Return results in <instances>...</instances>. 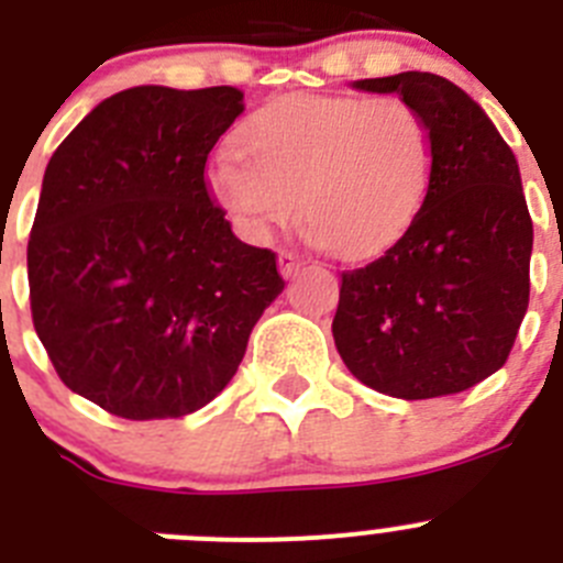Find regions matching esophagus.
Listing matches in <instances>:
<instances>
[{"instance_id":"1","label":"esophagus","mask_w":563,"mask_h":563,"mask_svg":"<svg viewBox=\"0 0 563 563\" xmlns=\"http://www.w3.org/2000/svg\"><path fill=\"white\" fill-rule=\"evenodd\" d=\"M301 267H305V258L298 256V253L292 251L278 253V271H282V276H292V273H298Z\"/></svg>"}]
</instances>
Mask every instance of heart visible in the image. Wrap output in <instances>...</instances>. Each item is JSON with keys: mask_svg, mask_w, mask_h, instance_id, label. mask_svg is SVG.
Segmentation results:
<instances>
[{"mask_svg": "<svg viewBox=\"0 0 563 563\" xmlns=\"http://www.w3.org/2000/svg\"><path fill=\"white\" fill-rule=\"evenodd\" d=\"M434 177V137L400 98L285 96L217 154L208 191L251 239L298 220L343 258L389 247L415 222Z\"/></svg>", "mask_w": 563, "mask_h": 563, "instance_id": "b5f03b06", "label": "heart"}]
</instances>
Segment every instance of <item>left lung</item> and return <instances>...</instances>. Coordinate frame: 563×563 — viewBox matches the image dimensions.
<instances>
[{
    "instance_id": "obj_1",
    "label": "left lung",
    "mask_w": 563,
    "mask_h": 563,
    "mask_svg": "<svg viewBox=\"0 0 563 563\" xmlns=\"http://www.w3.org/2000/svg\"><path fill=\"white\" fill-rule=\"evenodd\" d=\"M352 87L395 92L426 118L434 177L395 245L341 273L332 338L369 389L402 400L456 395L505 366L530 301L533 220L519 163L449 78L400 73Z\"/></svg>"
}]
</instances>
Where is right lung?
<instances>
[{"label":"right lung","mask_w":563,"mask_h":563,"mask_svg":"<svg viewBox=\"0 0 563 563\" xmlns=\"http://www.w3.org/2000/svg\"><path fill=\"white\" fill-rule=\"evenodd\" d=\"M236 87H132L98 103L44 172L30 312L67 389L123 420L202 409L285 290L276 253L233 236L206 161Z\"/></svg>","instance_id":"obj_1"}]
</instances>
